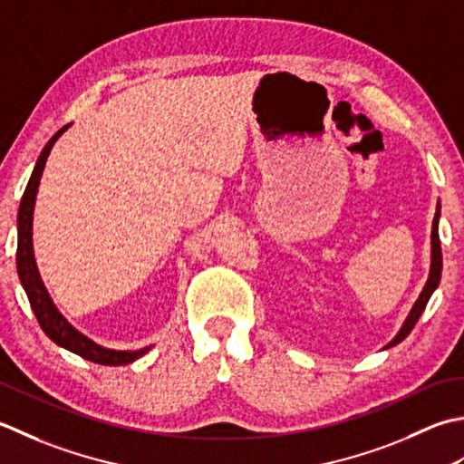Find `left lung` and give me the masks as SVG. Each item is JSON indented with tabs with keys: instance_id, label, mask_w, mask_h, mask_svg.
<instances>
[{
	"instance_id": "obj_1",
	"label": "left lung",
	"mask_w": 464,
	"mask_h": 464,
	"mask_svg": "<svg viewBox=\"0 0 464 464\" xmlns=\"http://www.w3.org/2000/svg\"><path fill=\"white\" fill-rule=\"evenodd\" d=\"M439 218H440V204H437V214H434V220H432V232H430V272H429L427 285H424L419 300L414 302V306L409 312V316H406L404 324L401 326L399 333H396V336L384 348L396 346L399 343H402L406 336L411 334V330L414 328V324L419 323L420 314L424 312V308H427V302L432 296V292L437 290V286H439L440 272H442V252H440V240H439Z\"/></svg>"
}]
</instances>
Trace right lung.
<instances>
[{"label": "right lung", "instance_id": "1", "mask_svg": "<svg viewBox=\"0 0 464 464\" xmlns=\"http://www.w3.org/2000/svg\"><path fill=\"white\" fill-rule=\"evenodd\" d=\"M68 128L70 124L55 131L52 140L47 141L40 158H37L30 182H27L25 192L22 196L20 212H17V274H20L22 286L25 290L27 298H30V304L37 323H40L44 333L50 336L55 344L96 364H106V366L130 364L138 361L140 356H144L152 346L140 348V351H111V348H103L93 343V340H90L88 336H83L80 330H75L68 320L62 316V312L55 308L53 300L50 298V295H47L40 272H37V266H35L32 224H34V206H35L37 186H40V178L44 174L47 156H50L55 140H58Z\"/></svg>", "mask_w": 464, "mask_h": 464}]
</instances>
